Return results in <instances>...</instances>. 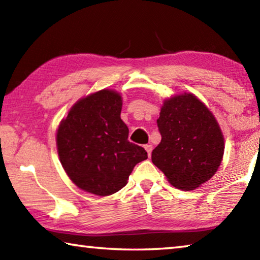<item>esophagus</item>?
<instances>
[{
  "label": "esophagus",
  "mask_w": 260,
  "mask_h": 260,
  "mask_svg": "<svg viewBox=\"0 0 260 260\" xmlns=\"http://www.w3.org/2000/svg\"><path fill=\"white\" fill-rule=\"evenodd\" d=\"M144 148H146V150L148 152V156H151V151H152V146H151V144H146V146H144Z\"/></svg>",
  "instance_id": "obj_1"
}]
</instances>
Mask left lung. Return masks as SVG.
Instances as JSON below:
<instances>
[{"label": "left lung", "instance_id": "1", "mask_svg": "<svg viewBox=\"0 0 260 260\" xmlns=\"http://www.w3.org/2000/svg\"><path fill=\"white\" fill-rule=\"evenodd\" d=\"M161 141L151 160L171 184L192 190L217 172L223 136L209 109L191 94L166 100L157 119Z\"/></svg>", "mask_w": 260, "mask_h": 260}]
</instances>
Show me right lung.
I'll return each mask as SVG.
<instances>
[{
    "instance_id": "add662e5",
    "label": "right lung",
    "mask_w": 260,
    "mask_h": 260,
    "mask_svg": "<svg viewBox=\"0 0 260 260\" xmlns=\"http://www.w3.org/2000/svg\"><path fill=\"white\" fill-rule=\"evenodd\" d=\"M121 105L119 94L103 89L78 101L60 122L59 159L69 178L82 190L112 195L126 186L134 166L148 158L144 148L128 141Z\"/></svg>"
}]
</instances>
